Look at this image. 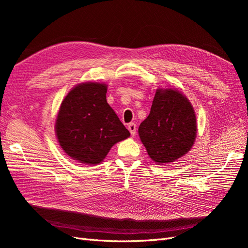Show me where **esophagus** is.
I'll return each instance as SVG.
<instances>
[{
  "instance_id": "1",
  "label": "esophagus",
  "mask_w": 248,
  "mask_h": 248,
  "mask_svg": "<svg viewBox=\"0 0 248 248\" xmlns=\"http://www.w3.org/2000/svg\"><path fill=\"white\" fill-rule=\"evenodd\" d=\"M128 130L130 131V133H131V136H132V137H133V136H136V133H137V124L130 123V124L128 125Z\"/></svg>"
}]
</instances>
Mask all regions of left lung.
<instances>
[{
    "instance_id": "1",
    "label": "left lung",
    "mask_w": 248,
    "mask_h": 248,
    "mask_svg": "<svg viewBox=\"0 0 248 248\" xmlns=\"http://www.w3.org/2000/svg\"><path fill=\"white\" fill-rule=\"evenodd\" d=\"M139 136L157 163H170L185 155L197 136V118L189 100L177 90H157Z\"/></svg>"
}]
</instances>
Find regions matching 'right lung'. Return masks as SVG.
I'll return each mask as SVG.
<instances>
[{
    "instance_id": "right-lung-1",
    "label": "right lung",
    "mask_w": 248,
    "mask_h": 248,
    "mask_svg": "<svg viewBox=\"0 0 248 248\" xmlns=\"http://www.w3.org/2000/svg\"><path fill=\"white\" fill-rule=\"evenodd\" d=\"M108 87L84 82L74 87L60 107L56 133L60 146L81 163H100L110 148L130 136L107 101Z\"/></svg>"
}]
</instances>
